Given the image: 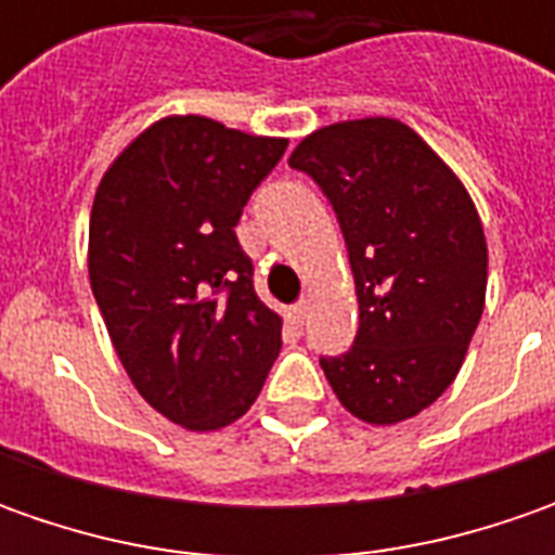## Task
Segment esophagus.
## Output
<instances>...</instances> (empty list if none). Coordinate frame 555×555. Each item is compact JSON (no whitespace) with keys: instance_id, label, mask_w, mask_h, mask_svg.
<instances>
[{"instance_id":"esophagus-1","label":"esophagus","mask_w":555,"mask_h":555,"mask_svg":"<svg viewBox=\"0 0 555 555\" xmlns=\"http://www.w3.org/2000/svg\"><path fill=\"white\" fill-rule=\"evenodd\" d=\"M309 299H299V302H296V306H289V321H293V324H302V321H306V314H309Z\"/></svg>"}]
</instances>
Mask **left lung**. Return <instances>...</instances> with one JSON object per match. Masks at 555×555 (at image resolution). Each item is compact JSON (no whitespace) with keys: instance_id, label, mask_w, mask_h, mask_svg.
<instances>
[{"instance_id":"obj_1","label":"left lung","mask_w":555,"mask_h":555,"mask_svg":"<svg viewBox=\"0 0 555 555\" xmlns=\"http://www.w3.org/2000/svg\"><path fill=\"white\" fill-rule=\"evenodd\" d=\"M289 166L333 203L358 293L354 346L321 358L324 376L358 420H411L454 383L479 327L488 244L476 203L401 119L324 126Z\"/></svg>"}]
</instances>
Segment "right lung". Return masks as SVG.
<instances>
[{"label":"right lung","mask_w":555,"mask_h":555,"mask_svg":"<svg viewBox=\"0 0 555 555\" xmlns=\"http://www.w3.org/2000/svg\"><path fill=\"white\" fill-rule=\"evenodd\" d=\"M287 139L209 117L151 122L98 184L89 281L139 395L191 433L241 420L281 352L234 224Z\"/></svg>","instance_id":"obj_1"}]
</instances>
